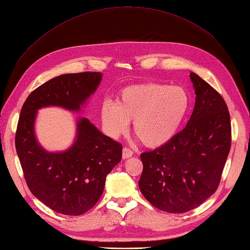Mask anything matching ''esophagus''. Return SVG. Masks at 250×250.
<instances>
[{
    "label": "esophagus",
    "instance_id": "esophagus-1",
    "mask_svg": "<svg viewBox=\"0 0 250 250\" xmlns=\"http://www.w3.org/2000/svg\"><path fill=\"white\" fill-rule=\"evenodd\" d=\"M122 156H123V158L124 160H127V158H129V157H131L132 156V154H133V152H132V150H130L129 148H124L123 149V151H122Z\"/></svg>",
    "mask_w": 250,
    "mask_h": 250
}]
</instances>
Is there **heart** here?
<instances>
[{"label": "heart", "mask_w": 250, "mask_h": 250, "mask_svg": "<svg viewBox=\"0 0 250 250\" xmlns=\"http://www.w3.org/2000/svg\"><path fill=\"white\" fill-rule=\"evenodd\" d=\"M190 96L181 86L140 83L121 90L117 103L105 101L101 120L111 138L125 133L133 121V132L143 145L156 148L178 133L190 109Z\"/></svg>", "instance_id": "heart-1"}]
</instances>
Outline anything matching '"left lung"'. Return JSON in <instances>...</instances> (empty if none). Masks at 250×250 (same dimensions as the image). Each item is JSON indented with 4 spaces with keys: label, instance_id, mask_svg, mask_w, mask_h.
<instances>
[{
    "label": "left lung",
    "instance_id": "obj_1",
    "mask_svg": "<svg viewBox=\"0 0 250 250\" xmlns=\"http://www.w3.org/2000/svg\"><path fill=\"white\" fill-rule=\"evenodd\" d=\"M195 105L187 126L170 142L141 154L140 191L167 213H186L215 193L230 150L231 128L223 98L190 73Z\"/></svg>",
    "mask_w": 250,
    "mask_h": 250
}]
</instances>
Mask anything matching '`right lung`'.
<instances>
[{"label": "right lung", "mask_w": 250, "mask_h": 250, "mask_svg": "<svg viewBox=\"0 0 250 250\" xmlns=\"http://www.w3.org/2000/svg\"><path fill=\"white\" fill-rule=\"evenodd\" d=\"M101 80L102 74L97 72L60 75L33 90L21 110L16 148L27 186L37 199L59 214L79 216L95 206L106 176L121 162L122 145L88 119L78 117L72 145L49 151L36 138L37 113L46 107L82 112Z\"/></svg>", "instance_id": "add662e5"}]
</instances>
